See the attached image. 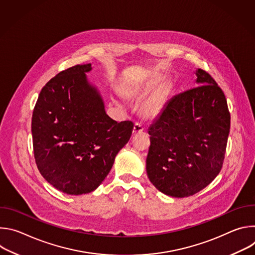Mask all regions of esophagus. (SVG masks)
Here are the masks:
<instances>
[{
  "instance_id": "esophagus-1",
  "label": "esophagus",
  "mask_w": 255,
  "mask_h": 255,
  "mask_svg": "<svg viewBox=\"0 0 255 255\" xmlns=\"http://www.w3.org/2000/svg\"><path fill=\"white\" fill-rule=\"evenodd\" d=\"M143 130H144L143 126H142L141 124H139V123H136V124L134 125V127H133V134H134V135H138V134L142 133Z\"/></svg>"
}]
</instances>
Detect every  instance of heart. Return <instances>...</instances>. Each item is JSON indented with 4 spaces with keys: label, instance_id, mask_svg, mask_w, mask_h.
<instances>
[{
    "label": "heart",
    "instance_id": "b5f03b06",
    "mask_svg": "<svg viewBox=\"0 0 255 255\" xmlns=\"http://www.w3.org/2000/svg\"><path fill=\"white\" fill-rule=\"evenodd\" d=\"M159 76L153 75L140 82H135L124 87V94L134 99H142L158 86ZM170 89L167 85L158 87L141 106L140 114L145 120H155L163 112L166 106Z\"/></svg>",
    "mask_w": 255,
    "mask_h": 255
}]
</instances>
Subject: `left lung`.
I'll list each match as a JSON object with an SVG mask.
<instances>
[{"label": "left lung", "mask_w": 255, "mask_h": 255, "mask_svg": "<svg viewBox=\"0 0 255 255\" xmlns=\"http://www.w3.org/2000/svg\"><path fill=\"white\" fill-rule=\"evenodd\" d=\"M195 74L199 87L168 101L148 129V178L174 198L195 195L219 174L230 131L223 91L205 70Z\"/></svg>", "instance_id": "8db88e82"}]
</instances>
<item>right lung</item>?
Here are the masks:
<instances>
[{"label":"right lung","mask_w":255,"mask_h":255,"mask_svg":"<svg viewBox=\"0 0 255 255\" xmlns=\"http://www.w3.org/2000/svg\"><path fill=\"white\" fill-rule=\"evenodd\" d=\"M92 64L69 67L41 90L32 115L33 150L41 175L58 191H95L129 141L133 123L106 114L98 89L87 74Z\"/></svg>","instance_id":"1"}]
</instances>
